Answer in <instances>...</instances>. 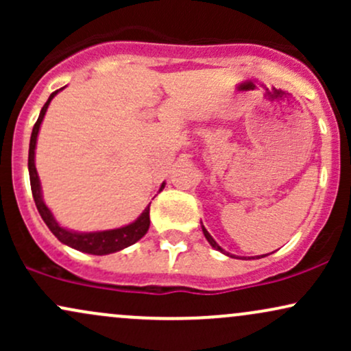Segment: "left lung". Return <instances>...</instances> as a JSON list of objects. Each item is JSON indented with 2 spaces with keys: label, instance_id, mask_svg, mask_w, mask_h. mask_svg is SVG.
<instances>
[{
  "label": "left lung",
  "instance_id": "left-lung-1",
  "mask_svg": "<svg viewBox=\"0 0 351 351\" xmlns=\"http://www.w3.org/2000/svg\"><path fill=\"white\" fill-rule=\"evenodd\" d=\"M201 228H203V234H204V237H206V239H208V243H209V244H211V245H213V247H215V249H216V251H219V252L226 254V256H229V257H236V256H232V254H229V252H226V251H224V249H223V247H221V245H219V244H217L215 239H213V237H211V234H209V232L206 231V228H204V226H201ZM257 257H259V256H257ZM261 257H265V256H261Z\"/></svg>",
  "mask_w": 351,
  "mask_h": 351
}]
</instances>
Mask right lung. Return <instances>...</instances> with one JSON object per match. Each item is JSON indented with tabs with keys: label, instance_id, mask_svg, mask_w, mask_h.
<instances>
[{
	"label": "right lung",
	"instance_id": "1",
	"mask_svg": "<svg viewBox=\"0 0 351 351\" xmlns=\"http://www.w3.org/2000/svg\"><path fill=\"white\" fill-rule=\"evenodd\" d=\"M62 90V88H60ZM59 90L52 92L47 99V102L44 104L41 108V114H39L38 122L34 123L33 134H31V142H29V156H27V170H29V180H31V191H33V198L38 208L39 215H41L43 221L47 224V228L51 229V232L54 234L62 244L69 245L72 249H77V251L94 254V256H106V254H112L117 251H122V249L128 247V245L135 244L136 241H140L147 234L148 228H150V206L145 208V211L140 215L134 223L127 224L123 228L117 229H108V231H95V232H75L69 231V229L62 228L58 221L52 216L51 209L46 206L43 199L41 193V181H39L38 171H36L34 165V150H36V140H38L39 127H41L44 115H46L47 107H49L51 100L54 99V95ZM165 188V183L162 188Z\"/></svg>",
	"mask_w": 351,
	"mask_h": 351
}]
</instances>
